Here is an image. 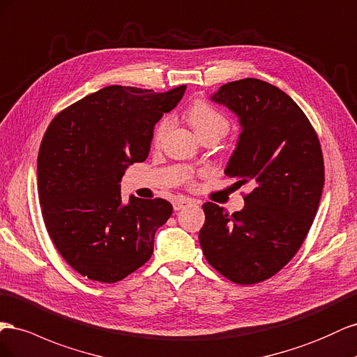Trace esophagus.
<instances>
[{
  "label": "esophagus",
  "mask_w": 357,
  "mask_h": 357,
  "mask_svg": "<svg viewBox=\"0 0 357 357\" xmlns=\"http://www.w3.org/2000/svg\"><path fill=\"white\" fill-rule=\"evenodd\" d=\"M192 203H195V200L185 199V197H179V199H176L175 202H173V209H175V211H181V209H184L185 206L192 205Z\"/></svg>",
  "instance_id": "34e87169"
}]
</instances>
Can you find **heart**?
I'll return each mask as SVG.
<instances>
[{
	"label": "heart",
	"instance_id": "obj_1",
	"mask_svg": "<svg viewBox=\"0 0 357 357\" xmlns=\"http://www.w3.org/2000/svg\"><path fill=\"white\" fill-rule=\"evenodd\" d=\"M187 119L191 124V127L195 128L199 137L215 133L220 135L221 137L224 135H227V131L230 128V122L226 118V115L221 114L218 109L211 106L206 101H196L192 103L188 110H187ZM173 119L172 116H162L154 128V135H152V140L154 144L158 145L160 142L165 139V136L169 133V130L172 128Z\"/></svg>",
	"mask_w": 357,
	"mask_h": 357
}]
</instances>
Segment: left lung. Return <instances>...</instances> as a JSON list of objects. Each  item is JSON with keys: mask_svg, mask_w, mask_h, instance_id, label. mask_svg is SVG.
<instances>
[{"mask_svg": "<svg viewBox=\"0 0 357 357\" xmlns=\"http://www.w3.org/2000/svg\"><path fill=\"white\" fill-rule=\"evenodd\" d=\"M212 100L239 116L242 133L224 173L251 191L239 212L206 202L199 241L213 269L250 286L302 247L323 191V152L307 115L277 86L247 77L220 86Z\"/></svg>", "mask_w": 357, "mask_h": 357, "instance_id": "obj_1", "label": "left lung"}]
</instances>
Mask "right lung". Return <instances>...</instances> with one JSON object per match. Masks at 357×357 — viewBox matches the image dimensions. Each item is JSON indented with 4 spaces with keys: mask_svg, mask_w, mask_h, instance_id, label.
I'll use <instances>...</instances> for the list:
<instances>
[{
    "mask_svg": "<svg viewBox=\"0 0 357 357\" xmlns=\"http://www.w3.org/2000/svg\"><path fill=\"white\" fill-rule=\"evenodd\" d=\"M185 85L166 93L110 85L50 121L37 158L45 226L63 259L84 277L116 282L154 252V236L173 212L165 199L121 203L128 165L148 158L155 122Z\"/></svg>",
    "mask_w": 357,
    "mask_h": 357,
    "instance_id": "right-lung-1",
    "label": "right lung"
}]
</instances>
